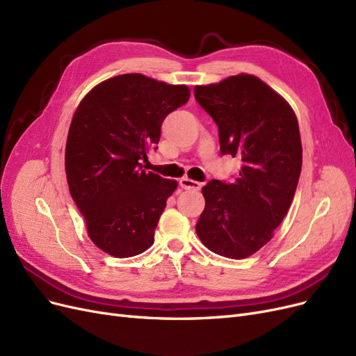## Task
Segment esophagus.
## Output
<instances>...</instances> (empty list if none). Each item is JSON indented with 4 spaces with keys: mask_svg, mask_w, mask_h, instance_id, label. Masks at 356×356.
I'll list each match as a JSON object with an SVG mask.
<instances>
[{
    "mask_svg": "<svg viewBox=\"0 0 356 356\" xmlns=\"http://www.w3.org/2000/svg\"><path fill=\"white\" fill-rule=\"evenodd\" d=\"M179 186H181V188H186V190H200V187H202L200 182L193 181L190 178H181Z\"/></svg>",
    "mask_w": 356,
    "mask_h": 356,
    "instance_id": "1",
    "label": "esophagus"
}]
</instances>
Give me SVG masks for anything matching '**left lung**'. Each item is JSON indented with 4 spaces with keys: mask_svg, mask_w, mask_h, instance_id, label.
Here are the masks:
<instances>
[{
    "mask_svg": "<svg viewBox=\"0 0 356 356\" xmlns=\"http://www.w3.org/2000/svg\"><path fill=\"white\" fill-rule=\"evenodd\" d=\"M195 98L218 126L220 152L242 159L233 182L211 179L196 233L212 252L242 260L272 239L294 199L301 139L293 108L250 74L196 86Z\"/></svg>",
    "mask_w": 356,
    "mask_h": 356,
    "instance_id": "left-lung-1",
    "label": "left lung"
}]
</instances>
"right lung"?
<instances>
[{
	"mask_svg": "<svg viewBox=\"0 0 356 356\" xmlns=\"http://www.w3.org/2000/svg\"><path fill=\"white\" fill-rule=\"evenodd\" d=\"M190 98L187 86L123 74L96 86L70 126L65 170L89 238L106 254L134 257L154 243V230L178 182L143 169L157 149L161 123Z\"/></svg>",
	"mask_w": 356,
	"mask_h": 356,
	"instance_id": "1",
	"label": "right lung"
}]
</instances>
